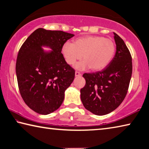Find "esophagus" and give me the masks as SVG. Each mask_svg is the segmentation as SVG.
Wrapping results in <instances>:
<instances>
[{
    "mask_svg": "<svg viewBox=\"0 0 149 149\" xmlns=\"http://www.w3.org/2000/svg\"><path fill=\"white\" fill-rule=\"evenodd\" d=\"M75 77H77V76H81V74L80 72H79L76 71V72H75Z\"/></svg>",
    "mask_w": 149,
    "mask_h": 149,
    "instance_id": "1",
    "label": "esophagus"
}]
</instances>
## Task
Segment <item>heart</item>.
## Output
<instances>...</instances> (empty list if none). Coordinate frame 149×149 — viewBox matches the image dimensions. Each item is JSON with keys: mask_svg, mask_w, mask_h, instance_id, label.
<instances>
[{"mask_svg": "<svg viewBox=\"0 0 149 149\" xmlns=\"http://www.w3.org/2000/svg\"><path fill=\"white\" fill-rule=\"evenodd\" d=\"M116 46L109 39L100 36H85L75 39L73 43L65 42L62 48V52L65 61L74 65L77 60H84L76 65L80 70L88 68L93 71L105 68L114 56Z\"/></svg>", "mask_w": 149, "mask_h": 149, "instance_id": "1", "label": "heart"}]
</instances>
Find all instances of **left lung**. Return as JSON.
Segmentation results:
<instances>
[{
	"mask_svg": "<svg viewBox=\"0 0 149 149\" xmlns=\"http://www.w3.org/2000/svg\"><path fill=\"white\" fill-rule=\"evenodd\" d=\"M116 52L101 71L85 73V85L81 89L84 107L95 115L109 114L119 107L127 95L132 74V55L124 41L114 33Z\"/></svg>",
	"mask_w": 149,
	"mask_h": 149,
	"instance_id": "left-lung-1",
	"label": "left lung"
}]
</instances>
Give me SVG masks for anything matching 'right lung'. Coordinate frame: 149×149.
<instances>
[{"label":"right lung","mask_w":149,"mask_h":149,"mask_svg":"<svg viewBox=\"0 0 149 149\" xmlns=\"http://www.w3.org/2000/svg\"><path fill=\"white\" fill-rule=\"evenodd\" d=\"M74 34L43 28L27 37L18 52L16 72L19 91L25 103L40 114L56 110L64 92L75 77V70L65 62L62 48ZM42 46H49L45 52Z\"/></svg>","instance_id":"1"}]
</instances>
